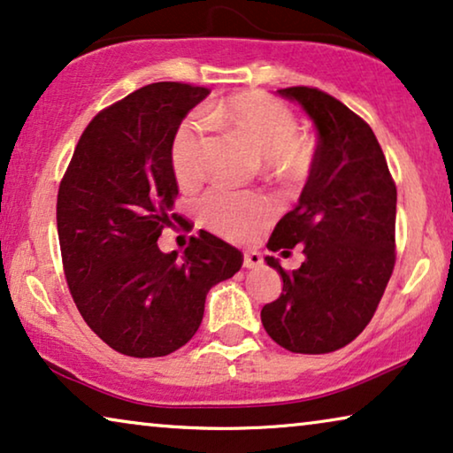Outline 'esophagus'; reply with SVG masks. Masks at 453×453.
I'll return each instance as SVG.
<instances>
[{
    "label": "esophagus",
    "mask_w": 453,
    "mask_h": 453,
    "mask_svg": "<svg viewBox=\"0 0 453 453\" xmlns=\"http://www.w3.org/2000/svg\"><path fill=\"white\" fill-rule=\"evenodd\" d=\"M244 266L246 269H258V266H263L260 252H244Z\"/></svg>",
    "instance_id": "1"
}]
</instances>
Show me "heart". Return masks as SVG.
I'll use <instances>...</instances> for the list:
<instances>
[{"label": "heart", "instance_id": "1", "mask_svg": "<svg viewBox=\"0 0 453 453\" xmlns=\"http://www.w3.org/2000/svg\"><path fill=\"white\" fill-rule=\"evenodd\" d=\"M209 119L244 137L263 157V172L273 180L299 184L308 178L314 164V142L299 131L297 117L281 100L257 90L238 92L215 106ZM203 151L205 137L201 120H187L178 127L170 151L178 180L184 184L201 180L205 168ZM273 213L275 209L266 196L227 187L209 190L201 203L203 221L229 240L250 238L269 224Z\"/></svg>", "mask_w": 453, "mask_h": 453}]
</instances>
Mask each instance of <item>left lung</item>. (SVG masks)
<instances>
[{
    "label": "left lung",
    "instance_id": "obj_1",
    "mask_svg": "<svg viewBox=\"0 0 453 453\" xmlns=\"http://www.w3.org/2000/svg\"><path fill=\"white\" fill-rule=\"evenodd\" d=\"M318 131L308 182L293 211L283 215L269 250L303 246L305 260L283 271V291L260 320L273 341L291 353L320 355L363 333L394 271L396 184L384 151L365 120L316 88H283Z\"/></svg>",
    "mask_w": 453,
    "mask_h": 453
}]
</instances>
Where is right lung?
I'll list each match as a JSON object with an SVG mask.
<instances>
[{"label": "right lung", "instance_id": "add662e5", "mask_svg": "<svg viewBox=\"0 0 453 453\" xmlns=\"http://www.w3.org/2000/svg\"><path fill=\"white\" fill-rule=\"evenodd\" d=\"M209 90L157 81L114 102L81 133L57 195L63 271L81 318L108 347L164 357L193 339L205 297L244 257L201 229L182 257L157 246L178 184L172 142Z\"/></svg>", "mask_w": 453, "mask_h": 453}]
</instances>
